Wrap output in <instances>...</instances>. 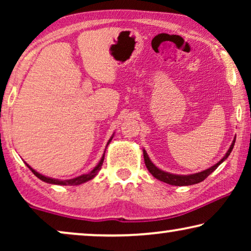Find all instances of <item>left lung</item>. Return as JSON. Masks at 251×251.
Here are the masks:
<instances>
[{
  "label": "left lung",
  "mask_w": 251,
  "mask_h": 251,
  "mask_svg": "<svg viewBox=\"0 0 251 251\" xmlns=\"http://www.w3.org/2000/svg\"><path fill=\"white\" fill-rule=\"evenodd\" d=\"M234 143H235V138H234V140H233V143L231 144V146H229V149L227 152H226L224 157H223L219 162L216 163L215 166L210 167L209 169H205L203 171H200V173H197L193 175H174V174L166 173V171L159 169V168L155 167V164H153L152 161L150 160V157H149V155H147L145 150H143L144 161H145L147 169H149L150 173L152 174L153 177H155L156 179H159L161 181H163V183H167L169 185H175V186H188V185H194V184L201 183V181L204 180L205 178L209 176V175H210L211 173H214V171L218 168L219 164L224 162V161L228 157L229 154H231L233 147H234Z\"/></svg>",
  "instance_id": "1"
}]
</instances>
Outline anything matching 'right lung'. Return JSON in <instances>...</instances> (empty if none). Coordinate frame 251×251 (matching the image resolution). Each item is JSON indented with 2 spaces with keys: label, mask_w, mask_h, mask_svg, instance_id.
Here are the masks:
<instances>
[{
  "label": "right lung",
  "mask_w": 251,
  "mask_h": 251,
  "mask_svg": "<svg viewBox=\"0 0 251 251\" xmlns=\"http://www.w3.org/2000/svg\"><path fill=\"white\" fill-rule=\"evenodd\" d=\"M112 138H113V136L111 137V139L108 140V143H107V145L109 143H111V140H112ZM104 157H105V155H102V157L100 159V161H99V163L97 164V166H96L94 169H92L90 173L89 174H84V175H81V176H78V177H75V178H72V179H66V180H59V179H54V178H50V177H47V176H43V175H41V174H39L37 173V171H35L33 169V168H30L28 164L26 163V166L29 168L30 170H32V173L35 175V176L37 177V178H40L41 180H43V181H46V183H49V184H53V185H80V184H83V183H85V181H88V180H90V179H92V178H94L96 175H97V173L99 170L101 169V166H102V162H104Z\"/></svg>",
  "instance_id": "right-lung-1"
}]
</instances>
